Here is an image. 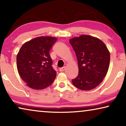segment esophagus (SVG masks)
Instances as JSON below:
<instances>
[{
  "mask_svg": "<svg viewBox=\"0 0 126 126\" xmlns=\"http://www.w3.org/2000/svg\"><path fill=\"white\" fill-rule=\"evenodd\" d=\"M65 69V67H63V68H60V72H63Z\"/></svg>",
  "mask_w": 126,
  "mask_h": 126,
  "instance_id": "esophagus-1",
  "label": "esophagus"
}]
</instances>
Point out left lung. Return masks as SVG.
Listing matches in <instances>:
<instances>
[{"label": "left lung", "mask_w": 126, "mask_h": 126, "mask_svg": "<svg viewBox=\"0 0 126 126\" xmlns=\"http://www.w3.org/2000/svg\"><path fill=\"white\" fill-rule=\"evenodd\" d=\"M69 42L75 51L79 66V75L72 80V83L81 90L94 89L107 73L110 62L109 50L102 41L91 35L72 38Z\"/></svg>", "instance_id": "8db88e82"}]
</instances>
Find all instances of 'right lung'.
<instances>
[{
  "instance_id": "right-lung-1",
  "label": "right lung",
  "mask_w": 126,
  "mask_h": 126,
  "mask_svg": "<svg viewBox=\"0 0 126 126\" xmlns=\"http://www.w3.org/2000/svg\"><path fill=\"white\" fill-rule=\"evenodd\" d=\"M57 39L36 37L25 42L16 56L17 69L22 80L31 88L41 90L51 85L56 77L49 51Z\"/></svg>"
}]
</instances>
